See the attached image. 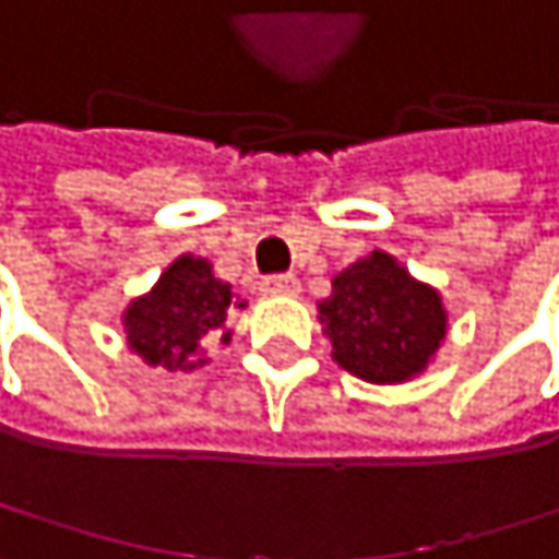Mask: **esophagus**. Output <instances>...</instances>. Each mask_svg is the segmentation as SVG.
Wrapping results in <instances>:
<instances>
[{"label": "esophagus", "instance_id": "obj_1", "mask_svg": "<svg viewBox=\"0 0 559 559\" xmlns=\"http://www.w3.org/2000/svg\"><path fill=\"white\" fill-rule=\"evenodd\" d=\"M263 289L273 293V296H296L299 293V280L296 276H270L263 283Z\"/></svg>", "mask_w": 559, "mask_h": 559}]
</instances>
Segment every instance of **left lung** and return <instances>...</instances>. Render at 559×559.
<instances>
[{"instance_id":"8db88e82","label":"left lung","mask_w":559,"mask_h":559,"mask_svg":"<svg viewBox=\"0 0 559 559\" xmlns=\"http://www.w3.org/2000/svg\"><path fill=\"white\" fill-rule=\"evenodd\" d=\"M319 319L332 342V359L376 385L418 376L448 332L438 289L412 280L382 250L332 280V296L319 302Z\"/></svg>"}]
</instances>
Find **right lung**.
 Segmentation results:
<instances>
[{
    "instance_id": "right-lung-1",
    "label": "right lung",
    "mask_w": 559,
    "mask_h": 559,
    "mask_svg": "<svg viewBox=\"0 0 559 559\" xmlns=\"http://www.w3.org/2000/svg\"><path fill=\"white\" fill-rule=\"evenodd\" d=\"M230 302V283L217 280L206 260L183 253L160 273L147 296L128 306V345L147 366L190 372L203 366V359H197L203 335L214 332L221 342H230V329H224Z\"/></svg>"
}]
</instances>
